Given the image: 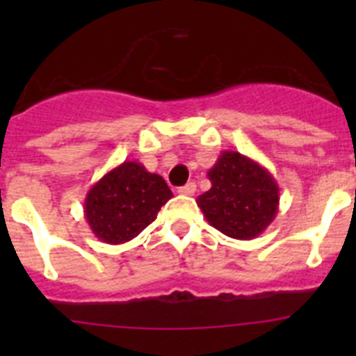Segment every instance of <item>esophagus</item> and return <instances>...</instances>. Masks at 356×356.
I'll list each match as a JSON object with an SVG mask.
<instances>
[{"label": "esophagus", "instance_id": "1", "mask_svg": "<svg viewBox=\"0 0 356 356\" xmlns=\"http://www.w3.org/2000/svg\"><path fill=\"white\" fill-rule=\"evenodd\" d=\"M178 193L185 194V196H193V194L196 193V184H194V181H188L187 185H184V187L178 188Z\"/></svg>", "mask_w": 356, "mask_h": 356}]
</instances>
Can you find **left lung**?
<instances>
[{
  "mask_svg": "<svg viewBox=\"0 0 356 356\" xmlns=\"http://www.w3.org/2000/svg\"><path fill=\"white\" fill-rule=\"evenodd\" d=\"M210 191L196 200L210 226L238 241L259 237L278 213L273 175L238 151H222L209 171Z\"/></svg>",
  "mask_w": 356,
  "mask_h": 356,
  "instance_id": "8db88e82",
  "label": "left lung"
}]
</instances>
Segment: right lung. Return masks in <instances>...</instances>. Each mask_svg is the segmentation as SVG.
<instances>
[{
	"mask_svg": "<svg viewBox=\"0 0 356 356\" xmlns=\"http://www.w3.org/2000/svg\"><path fill=\"white\" fill-rule=\"evenodd\" d=\"M172 197L162 176L128 160L90 187L83 203L92 234L106 244H124L156 219Z\"/></svg>",
	"mask_w": 356,
	"mask_h": 356,
	"instance_id": "right-lung-1",
	"label": "right lung"
}]
</instances>
